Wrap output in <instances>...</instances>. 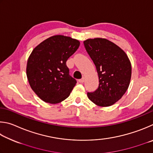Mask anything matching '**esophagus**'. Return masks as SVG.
Segmentation results:
<instances>
[{
	"instance_id": "esophagus-1",
	"label": "esophagus",
	"mask_w": 153,
	"mask_h": 153,
	"mask_svg": "<svg viewBox=\"0 0 153 153\" xmlns=\"http://www.w3.org/2000/svg\"><path fill=\"white\" fill-rule=\"evenodd\" d=\"M79 82H81V83H82V82H85V78H84V77H82L81 79H79Z\"/></svg>"
}]
</instances>
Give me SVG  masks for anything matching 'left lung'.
<instances>
[{
  "label": "left lung",
  "mask_w": 153,
  "mask_h": 153,
  "mask_svg": "<svg viewBox=\"0 0 153 153\" xmlns=\"http://www.w3.org/2000/svg\"><path fill=\"white\" fill-rule=\"evenodd\" d=\"M83 43L95 64L100 82L95 91L87 93L88 97L99 106L113 105L129 87L132 74L129 58L121 48L106 39H89Z\"/></svg>",
  "instance_id": "obj_1"
}]
</instances>
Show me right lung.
Returning a JSON list of instances; mask_svg holds the SVG:
<instances>
[{"label":"right lung","mask_w":153,"mask_h":153,"mask_svg":"<svg viewBox=\"0 0 153 153\" xmlns=\"http://www.w3.org/2000/svg\"><path fill=\"white\" fill-rule=\"evenodd\" d=\"M78 40L64 36L50 37L32 51L27 76L32 90L45 102L58 103L71 94L76 83L69 74L66 61L78 49Z\"/></svg>","instance_id":"obj_1"}]
</instances>
